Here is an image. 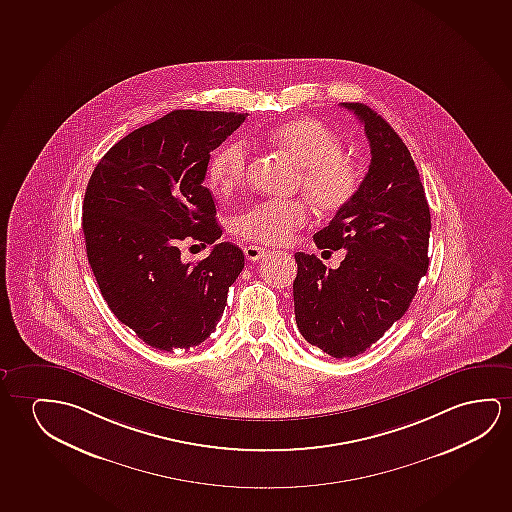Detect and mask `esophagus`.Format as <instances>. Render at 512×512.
I'll return each mask as SVG.
<instances>
[{
    "mask_svg": "<svg viewBox=\"0 0 512 512\" xmlns=\"http://www.w3.org/2000/svg\"><path fill=\"white\" fill-rule=\"evenodd\" d=\"M266 253V248H260V246L250 245L245 248L246 259L252 260V262L262 259Z\"/></svg>",
    "mask_w": 512,
    "mask_h": 512,
    "instance_id": "34e87169",
    "label": "esophagus"
}]
</instances>
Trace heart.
Wrapping results in <instances>:
<instances>
[{
    "instance_id": "obj_1",
    "label": "heart",
    "mask_w": 512,
    "mask_h": 512,
    "mask_svg": "<svg viewBox=\"0 0 512 512\" xmlns=\"http://www.w3.org/2000/svg\"><path fill=\"white\" fill-rule=\"evenodd\" d=\"M271 139L301 167L299 186L313 206L334 213L345 208L359 190V171L349 156L343 155V142L331 128L317 119H294L273 130ZM250 162L245 142H230L216 153L209 176L222 193L243 185ZM308 222V211L301 200L267 199L241 209L232 229L237 236L262 245H282Z\"/></svg>"
}]
</instances>
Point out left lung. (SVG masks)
Wrapping results in <instances>:
<instances>
[{"label": "left lung", "instance_id": "8db88e82", "mask_svg": "<svg viewBox=\"0 0 512 512\" xmlns=\"http://www.w3.org/2000/svg\"><path fill=\"white\" fill-rule=\"evenodd\" d=\"M364 125L371 162L354 199L313 239L347 250L338 269L297 252L294 312L304 340L336 359L356 357L400 320L428 271L431 216L405 142L364 104H343Z\"/></svg>", "mask_w": 512, "mask_h": 512}]
</instances>
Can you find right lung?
<instances>
[{"mask_svg": "<svg viewBox=\"0 0 512 512\" xmlns=\"http://www.w3.org/2000/svg\"><path fill=\"white\" fill-rule=\"evenodd\" d=\"M246 116L169 112L116 142L89 178L82 204L89 266L111 312L153 349H190L209 338L245 267L239 246L212 244L222 229L202 183L209 153ZM185 240L214 250L185 263Z\"/></svg>", "mask_w": 512, "mask_h": 512, "instance_id": "right-lung-1", "label": "right lung"}]
</instances>
